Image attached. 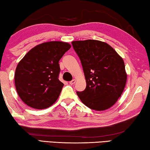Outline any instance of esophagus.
Masks as SVG:
<instances>
[{"mask_svg": "<svg viewBox=\"0 0 150 150\" xmlns=\"http://www.w3.org/2000/svg\"><path fill=\"white\" fill-rule=\"evenodd\" d=\"M76 80L75 79H74V80H72V81H70V82H69L70 83V84H71V85H72V84H75V82H76Z\"/></svg>", "mask_w": 150, "mask_h": 150, "instance_id": "esophagus-1", "label": "esophagus"}]
</instances>
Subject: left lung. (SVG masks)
Returning a JSON list of instances; mask_svg holds the SVG:
<instances>
[{
  "mask_svg": "<svg viewBox=\"0 0 150 150\" xmlns=\"http://www.w3.org/2000/svg\"><path fill=\"white\" fill-rule=\"evenodd\" d=\"M80 59L86 87L77 92L81 101L90 109L103 111L121 96L127 81L123 59L111 46L96 40L72 42Z\"/></svg>",
  "mask_w": 150,
  "mask_h": 150,
  "instance_id": "left-lung-1",
  "label": "left lung"
}]
</instances>
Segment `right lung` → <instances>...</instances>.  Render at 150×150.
<instances>
[{"instance_id": "obj_1", "label": "right lung", "mask_w": 150, "mask_h": 150, "mask_svg": "<svg viewBox=\"0 0 150 150\" xmlns=\"http://www.w3.org/2000/svg\"><path fill=\"white\" fill-rule=\"evenodd\" d=\"M70 48L64 42H43L29 50L18 62L14 83L19 97L27 105L45 109L57 100L64 86L58 80V62Z\"/></svg>"}]
</instances>
